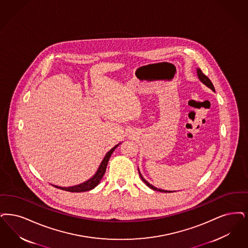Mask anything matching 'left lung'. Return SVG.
<instances>
[{"mask_svg": "<svg viewBox=\"0 0 248 248\" xmlns=\"http://www.w3.org/2000/svg\"><path fill=\"white\" fill-rule=\"evenodd\" d=\"M197 74H198V79L200 80L205 86H207L208 89H211L212 91H214L215 92V89H214V86H213V84L211 83V81L209 80L208 77L207 76H205L203 73H202V71L199 69V68H197ZM139 175H140V178L141 180L149 186V188L153 189V190H155V191H159V192H163V193H171V192H175V191H168V190H163V189L157 188V187H155V186H153L152 185H150L149 182L147 181V180H145L144 177L142 176V174L140 173V171H139Z\"/></svg>", "mask_w": 248, "mask_h": 248, "instance_id": "obj_1", "label": "left lung"}]
</instances>
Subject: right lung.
<instances>
[{
  "label": "right lung",
  "mask_w": 248,
  "mask_h": 248,
  "mask_svg": "<svg viewBox=\"0 0 248 248\" xmlns=\"http://www.w3.org/2000/svg\"><path fill=\"white\" fill-rule=\"evenodd\" d=\"M121 143L117 144L115 147H113L112 149H109V151L107 152V154L105 155L104 159H102V161L100 162L99 164V168L97 170V171L95 172V174L89 178L88 181L84 182V183H81L79 185H77V186H68V187H62V186H54L52 185L54 187L56 188L62 189V190H64V191H68V192H77V193H79V192H86V191H89L91 189L95 188L99 184V182L101 181V179L103 177L105 171H106V168H107V164H108V161H109V157L111 156L112 152L114 151V149H116L118 146H119Z\"/></svg>",
  "instance_id": "obj_1"
}]
</instances>
